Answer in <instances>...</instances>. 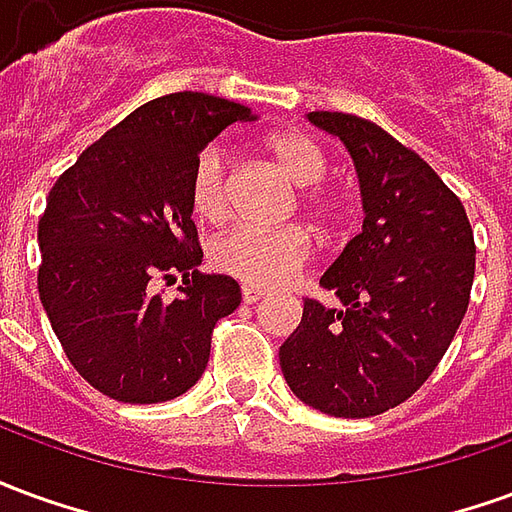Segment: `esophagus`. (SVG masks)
Here are the masks:
<instances>
[{
    "mask_svg": "<svg viewBox=\"0 0 512 512\" xmlns=\"http://www.w3.org/2000/svg\"><path fill=\"white\" fill-rule=\"evenodd\" d=\"M263 296H266V293H263L260 288H249V285H246V288L241 290V299H244V304H257Z\"/></svg>",
    "mask_w": 512,
    "mask_h": 512,
    "instance_id": "34e87169",
    "label": "esophagus"
}]
</instances>
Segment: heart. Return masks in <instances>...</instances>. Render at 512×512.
I'll return each mask as SVG.
<instances>
[{"instance_id":"b5f03b06","label":"heart","mask_w":512,"mask_h":512,"mask_svg":"<svg viewBox=\"0 0 512 512\" xmlns=\"http://www.w3.org/2000/svg\"><path fill=\"white\" fill-rule=\"evenodd\" d=\"M268 153L277 167L301 186V208L312 222L332 227L340 216V202L329 191L318 189V183L329 172V161L321 145L301 131H282L268 139ZM191 211L202 222L222 224L230 213L233 183L230 164L222 145H208L202 150L189 180ZM312 238L301 227L282 230H255L235 227L211 246V263L227 277L244 282L249 288H282L310 263Z\"/></svg>"}]
</instances>
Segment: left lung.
Instances as JSON below:
<instances>
[{"instance_id": "left-lung-1", "label": "left lung", "mask_w": 512, "mask_h": 512, "mask_svg": "<svg viewBox=\"0 0 512 512\" xmlns=\"http://www.w3.org/2000/svg\"><path fill=\"white\" fill-rule=\"evenodd\" d=\"M340 136L362 191V233L326 268L337 307L304 301L279 348L282 376L323 414H384L417 392L447 354L474 279V235L461 200L384 128L343 112H310Z\"/></svg>"}]
</instances>
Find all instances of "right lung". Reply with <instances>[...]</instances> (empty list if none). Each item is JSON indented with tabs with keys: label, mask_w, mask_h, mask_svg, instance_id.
<instances>
[{
	"label": "right lung",
	"mask_w": 512,
	"mask_h": 512,
	"mask_svg": "<svg viewBox=\"0 0 512 512\" xmlns=\"http://www.w3.org/2000/svg\"><path fill=\"white\" fill-rule=\"evenodd\" d=\"M252 109L172 93L106 131L54 183L38 222V293L79 376L120 403H164L200 381L219 318L241 304L233 277L200 274L189 180L205 145ZM181 296H152L156 276Z\"/></svg>",
	"instance_id": "obj_1"
}]
</instances>
